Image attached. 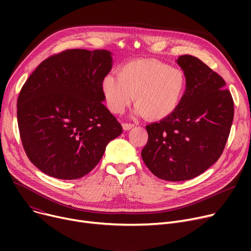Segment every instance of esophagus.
Instances as JSON below:
<instances>
[{
	"mask_svg": "<svg viewBox=\"0 0 251 251\" xmlns=\"http://www.w3.org/2000/svg\"><path fill=\"white\" fill-rule=\"evenodd\" d=\"M122 127H123L124 130L127 131V130H130L131 128H133V127H134V124H131V123H130V124H128V123H123V124H122Z\"/></svg>",
	"mask_w": 251,
	"mask_h": 251,
	"instance_id": "1",
	"label": "esophagus"
}]
</instances>
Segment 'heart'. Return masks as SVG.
<instances>
[{
  "mask_svg": "<svg viewBox=\"0 0 251 251\" xmlns=\"http://www.w3.org/2000/svg\"><path fill=\"white\" fill-rule=\"evenodd\" d=\"M101 88L113 113L122 114L134 100L137 115L160 121L178 109L186 76L182 69L159 60L137 59L121 66L118 76H105Z\"/></svg>",
  "mask_w": 251,
  "mask_h": 251,
  "instance_id": "b5f03b06",
  "label": "heart"
}]
</instances>
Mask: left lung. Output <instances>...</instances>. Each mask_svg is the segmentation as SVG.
<instances>
[{"label": "left lung", "instance_id": "left-lung-1", "mask_svg": "<svg viewBox=\"0 0 251 251\" xmlns=\"http://www.w3.org/2000/svg\"><path fill=\"white\" fill-rule=\"evenodd\" d=\"M177 64L186 76L185 94L172 115L146 127L141 151L154 176L173 182L199 176L219 160L234 117L232 96L218 73L190 55Z\"/></svg>", "mask_w": 251, "mask_h": 251}]
</instances>
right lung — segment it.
Masks as SVG:
<instances>
[{"instance_id":"right-lung-1","label":"right lung","mask_w":251,"mask_h":251,"mask_svg":"<svg viewBox=\"0 0 251 251\" xmlns=\"http://www.w3.org/2000/svg\"><path fill=\"white\" fill-rule=\"evenodd\" d=\"M113 66L105 50H67L37 66L21 88L17 121L23 149L45 174L74 180L88 174L122 126L102 101Z\"/></svg>"}]
</instances>
